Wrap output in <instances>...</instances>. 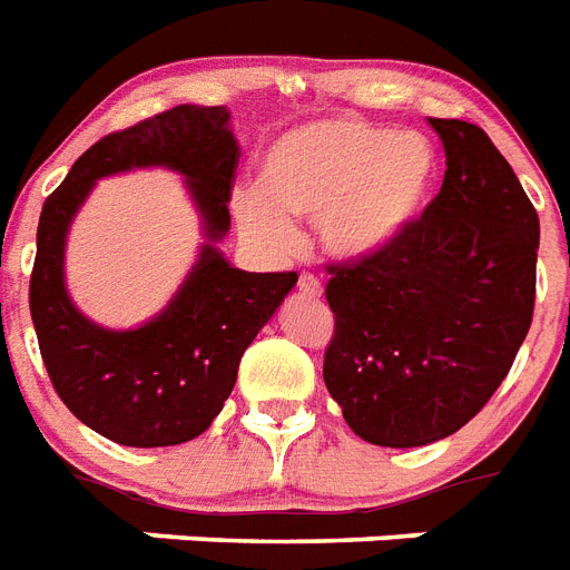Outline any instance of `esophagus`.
Returning a JSON list of instances; mask_svg holds the SVG:
<instances>
[{
	"mask_svg": "<svg viewBox=\"0 0 570 570\" xmlns=\"http://www.w3.org/2000/svg\"><path fill=\"white\" fill-rule=\"evenodd\" d=\"M297 288H299V294H303V297H321V294H323L321 279H317V276H312V273H303V276H299Z\"/></svg>",
	"mask_w": 570,
	"mask_h": 570,
	"instance_id": "esophagus-1",
	"label": "esophagus"
}]
</instances>
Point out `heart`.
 Listing matches in <instances>:
<instances>
[{
  "label": "heart",
  "mask_w": 570,
  "mask_h": 570,
  "mask_svg": "<svg viewBox=\"0 0 570 570\" xmlns=\"http://www.w3.org/2000/svg\"><path fill=\"white\" fill-rule=\"evenodd\" d=\"M435 179L439 158L426 138L332 117L273 140L258 188L235 190L232 214L240 235L267 256L299 247L294 220H317L332 256L364 262L412 229Z\"/></svg>",
  "instance_id": "heart-1"
}]
</instances>
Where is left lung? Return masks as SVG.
<instances>
[{
	"label": "left lung",
	"instance_id": "8db88e82",
	"mask_svg": "<svg viewBox=\"0 0 570 570\" xmlns=\"http://www.w3.org/2000/svg\"><path fill=\"white\" fill-rule=\"evenodd\" d=\"M439 197L380 256L330 264L323 380L358 439L423 448L507 380L535 306L539 214L480 126L435 120Z\"/></svg>",
	"mask_w": 570,
	"mask_h": 570
}]
</instances>
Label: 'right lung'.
Here are the masks:
<instances>
[{
    "mask_svg": "<svg viewBox=\"0 0 570 570\" xmlns=\"http://www.w3.org/2000/svg\"><path fill=\"white\" fill-rule=\"evenodd\" d=\"M238 156L223 105H176L97 140L43 203L29 285L40 356L63 406L117 444L170 448L203 435L235 389L244 350L297 285L294 271H238L214 247L229 232ZM135 166L186 176L209 244L158 318L117 333L90 324L66 297L62 244L92 181Z\"/></svg>",
    "mask_w": 570,
    "mask_h": 570,
    "instance_id": "add662e5",
    "label": "right lung"
}]
</instances>
